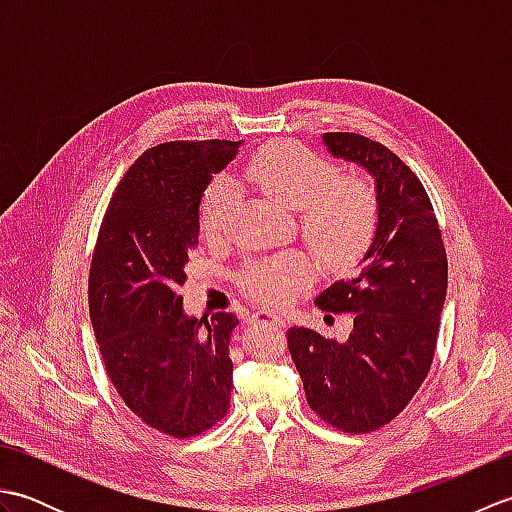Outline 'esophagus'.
Listing matches in <instances>:
<instances>
[{
	"instance_id": "34e87169",
	"label": "esophagus",
	"mask_w": 512,
	"mask_h": 512,
	"mask_svg": "<svg viewBox=\"0 0 512 512\" xmlns=\"http://www.w3.org/2000/svg\"><path fill=\"white\" fill-rule=\"evenodd\" d=\"M250 323L273 325V328H284V325H286V319H284V317H279V314H275V312H264V310H259V312H253V314H250Z\"/></svg>"
}]
</instances>
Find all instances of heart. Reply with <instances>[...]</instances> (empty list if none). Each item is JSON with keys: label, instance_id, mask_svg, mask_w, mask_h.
I'll return each mask as SVG.
<instances>
[{"label": "heart", "instance_id": "obj_1", "mask_svg": "<svg viewBox=\"0 0 512 512\" xmlns=\"http://www.w3.org/2000/svg\"><path fill=\"white\" fill-rule=\"evenodd\" d=\"M246 180L288 211H299V233L323 266H352L372 244L378 228V198L361 176H339L332 162L292 140H277L255 151ZM237 189L215 178L200 200V231L222 239L237 215ZM312 279V264L301 255L253 262L239 277L244 292L264 306H286Z\"/></svg>", "mask_w": 512, "mask_h": 512}]
</instances>
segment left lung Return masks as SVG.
Here are the masks:
<instances>
[{
    "label": "left lung",
    "mask_w": 512,
    "mask_h": 512,
    "mask_svg": "<svg viewBox=\"0 0 512 512\" xmlns=\"http://www.w3.org/2000/svg\"><path fill=\"white\" fill-rule=\"evenodd\" d=\"M323 143L374 176L378 228L358 275L317 297L325 312L352 314L350 339L290 328L288 350L310 409L334 429L367 433L394 420L429 374L447 297V250L427 191L394 151L350 132L323 134Z\"/></svg>",
    "instance_id": "obj_1"
}]
</instances>
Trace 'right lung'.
I'll return each mask as SVG.
<instances>
[{
    "mask_svg": "<svg viewBox=\"0 0 512 512\" xmlns=\"http://www.w3.org/2000/svg\"><path fill=\"white\" fill-rule=\"evenodd\" d=\"M242 143L173 140L147 149L107 204L90 266V319L105 372L136 416L193 438L231 405L235 314L187 317L180 286L198 246L200 200Z\"/></svg>",
    "mask_w": 512,
    "mask_h": 512,
    "instance_id": "add662e5",
    "label": "right lung"
}]
</instances>
